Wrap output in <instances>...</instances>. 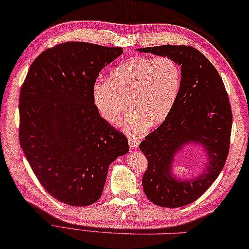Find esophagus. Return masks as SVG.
Masks as SVG:
<instances>
[{
    "label": "esophagus",
    "instance_id": "34e87169",
    "mask_svg": "<svg viewBox=\"0 0 249 249\" xmlns=\"http://www.w3.org/2000/svg\"><path fill=\"white\" fill-rule=\"evenodd\" d=\"M139 144H140V142H139V140H138V139L129 138V147H130L131 151H133V149L138 148Z\"/></svg>",
    "mask_w": 249,
    "mask_h": 249
}]
</instances>
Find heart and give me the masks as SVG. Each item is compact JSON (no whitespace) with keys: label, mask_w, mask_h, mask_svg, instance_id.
Masks as SVG:
<instances>
[{"label":"heart","mask_w":249,"mask_h":249,"mask_svg":"<svg viewBox=\"0 0 249 249\" xmlns=\"http://www.w3.org/2000/svg\"><path fill=\"white\" fill-rule=\"evenodd\" d=\"M183 73L180 64L169 56L130 58L111 70L108 80L93 87V102L110 124H118L128 112L126 129L140 133L165 121L179 98Z\"/></svg>","instance_id":"heart-1"}]
</instances>
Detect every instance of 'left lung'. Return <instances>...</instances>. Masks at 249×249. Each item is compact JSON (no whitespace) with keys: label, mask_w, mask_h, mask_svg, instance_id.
Segmentation results:
<instances>
[{"label":"left lung","mask_w":249,"mask_h":249,"mask_svg":"<svg viewBox=\"0 0 249 249\" xmlns=\"http://www.w3.org/2000/svg\"><path fill=\"white\" fill-rule=\"evenodd\" d=\"M137 51L169 56L182 68V88L175 108L140 144L148 162L142 179L147 198L160 207H182L199 198L226 163L232 130L229 95L217 69L192 46L160 45ZM190 142L203 144L210 162L195 179H177L171 173L174 155Z\"/></svg>","instance_id":"left-lung-1"}]
</instances>
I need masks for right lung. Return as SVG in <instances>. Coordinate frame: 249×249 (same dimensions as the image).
Instances as JSON below:
<instances>
[{
	"label": "right lung",
	"mask_w": 249,
	"mask_h": 249,
	"mask_svg": "<svg viewBox=\"0 0 249 249\" xmlns=\"http://www.w3.org/2000/svg\"><path fill=\"white\" fill-rule=\"evenodd\" d=\"M123 53L65 42L37 56L21 86L20 146L41 185L64 204H94L109 165L129 152L125 135L101 117L92 94L101 70Z\"/></svg>",
	"instance_id": "1"
}]
</instances>
